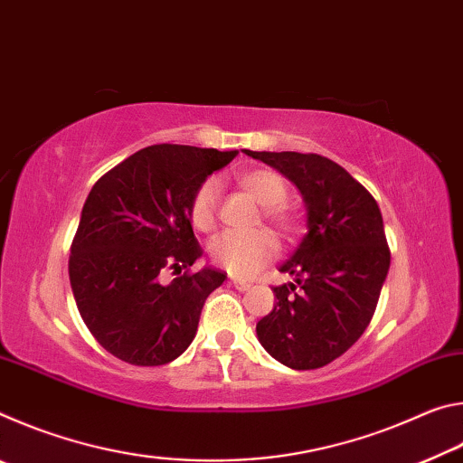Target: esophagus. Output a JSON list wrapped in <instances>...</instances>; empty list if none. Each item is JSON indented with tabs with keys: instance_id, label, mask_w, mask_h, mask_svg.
<instances>
[{
	"instance_id": "1",
	"label": "esophagus",
	"mask_w": 463,
	"mask_h": 463,
	"mask_svg": "<svg viewBox=\"0 0 463 463\" xmlns=\"http://www.w3.org/2000/svg\"><path fill=\"white\" fill-rule=\"evenodd\" d=\"M232 286L237 288L239 292H245V289H249V288H250L249 281H245V279H239V278H232Z\"/></svg>"
}]
</instances>
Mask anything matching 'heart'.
Segmentation results:
<instances>
[{"mask_svg": "<svg viewBox=\"0 0 463 463\" xmlns=\"http://www.w3.org/2000/svg\"><path fill=\"white\" fill-rule=\"evenodd\" d=\"M241 187L253 195L263 206V216L276 226L279 232L292 234L298 226V218L288 208V185L284 177L271 169H250L239 175ZM218 182L214 177L203 179L194 192L190 202V221L198 231H213L216 224ZM278 253V241L268 229L250 232H222L210 242L213 261L231 273V276H253Z\"/></svg>", "mask_w": 463, "mask_h": 463, "instance_id": "b5f03b06", "label": "heart"}]
</instances>
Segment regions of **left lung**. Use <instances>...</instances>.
<instances>
[{
    "label": "left lung",
    "instance_id": "obj_1",
    "mask_svg": "<svg viewBox=\"0 0 463 463\" xmlns=\"http://www.w3.org/2000/svg\"><path fill=\"white\" fill-rule=\"evenodd\" d=\"M278 169L302 194L308 232L279 271L276 304L257 323L268 354L292 370L341 357L370 325L390 269L378 202L341 165L315 153L242 151Z\"/></svg>",
    "mask_w": 463,
    "mask_h": 463
}]
</instances>
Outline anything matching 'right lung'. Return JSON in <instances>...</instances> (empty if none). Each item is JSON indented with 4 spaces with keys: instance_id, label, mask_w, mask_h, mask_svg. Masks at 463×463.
Masks as SVG:
<instances>
[{
    "instance_id": "right-lung-1",
    "label": "right lung",
    "mask_w": 463,
    "mask_h": 463,
    "mask_svg": "<svg viewBox=\"0 0 463 463\" xmlns=\"http://www.w3.org/2000/svg\"><path fill=\"white\" fill-rule=\"evenodd\" d=\"M237 156L187 145H153L101 175L83 203L69 279L83 323L114 357L165 365L190 347L203 302L222 286L202 257L190 202L198 185ZM178 278L163 285L160 273Z\"/></svg>"
}]
</instances>
